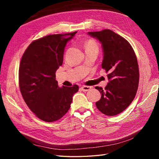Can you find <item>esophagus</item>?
Segmentation results:
<instances>
[{"label":"esophagus","mask_w":159,"mask_h":159,"mask_svg":"<svg viewBox=\"0 0 159 159\" xmlns=\"http://www.w3.org/2000/svg\"><path fill=\"white\" fill-rule=\"evenodd\" d=\"M91 89H92V87H91L90 86L84 85V86L81 87V89L83 91V92H87V91H89Z\"/></svg>","instance_id":"esophagus-1"}]
</instances>
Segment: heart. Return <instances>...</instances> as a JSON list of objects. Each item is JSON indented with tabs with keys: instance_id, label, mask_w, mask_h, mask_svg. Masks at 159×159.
<instances>
[{
	"instance_id": "b5f03b06",
	"label": "heart",
	"mask_w": 159,
	"mask_h": 159,
	"mask_svg": "<svg viewBox=\"0 0 159 159\" xmlns=\"http://www.w3.org/2000/svg\"><path fill=\"white\" fill-rule=\"evenodd\" d=\"M85 48H98V46L96 42L93 39H89L88 41H87L85 43Z\"/></svg>"
}]
</instances>
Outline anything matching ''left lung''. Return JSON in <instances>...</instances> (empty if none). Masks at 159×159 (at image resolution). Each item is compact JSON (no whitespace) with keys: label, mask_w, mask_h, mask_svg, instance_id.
Returning a JSON list of instances; mask_svg holds the SVG:
<instances>
[{"label":"left lung","mask_w":159,"mask_h":159,"mask_svg":"<svg viewBox=\"0 0 159 159\" xmlns=\"http://www.w3.org/2000/svg\"><path fill=\"white\" fill-rule=\"evenodd\" d=\"M102 43L104 56L102 69L108 73L109 83L96 103L101 113L114 116L122 112L133 102L139 85V71L133 47L126 39L109 29L88 32Z\"/></svg>","instance_id":"8db88e82"}]
</instances>
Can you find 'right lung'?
I'll list each match as a JSON object with an SVG mask.
<instances>
[{
	"mask_svg": "<svg viewBox=\"0 0 159 159\" xmlns=\"http://www.w3.org/2000/svg\"><path fill=\"white\" fill-rule=\"evenodd\" d=\"M77 31L49 35L26 49L19 67V87L26 105L39 119L52 122L67 111L79 86L59 87L55 72L63 64L64 48Z\"/></svg>",
	"mask_w": 159,
	"mask_h": 159,
	"instance_id": "add662e5",
	"label": "right lung"
}]
</instances>
